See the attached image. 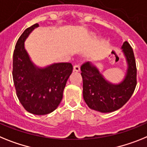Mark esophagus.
Segmentation results:
<instances>
[{
	"mask_svg": "<svg viewBox=\"0 0 147 147\" xmlns=\"http://www.w3.org/2000/svg\"><path fill=\"white\" fill-rule=\"evenodd\" d=\"M73 71L74 72H79L80 71V66H79V65H75L73 66Z\"/></svg>",
	"mask_w": 147,
	"mask_h": 147,
	"instance_id": "34e87169",
	"label": "esophagus"
}]
</instances>
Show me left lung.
I'll return each mask as SVG.
<instances>
[{
	"instance_id": "obj_1",
	"label": "left lung",
	"mask_w": 147,
	"mask_h": 147,
	"mask_svg": "<svg viewBox=\"0 0 147 147\" xmlns=\"http://www.w3.org/2000/svg\"><path fill=\"white\" fill-rule=\"evenodd\" d=\"M121 49L127 69L124 78L119 84L107 81L92 62H86L81 66L83 96L90 109L103 113L114 112L123 107L133 94L137 84L134 52L127 41L123 42Z\"/></svg>"
}]
</instances>
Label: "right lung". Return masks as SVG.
I'll return each mask as SVG.
<instances>
[{
  "label": "right lung",
  "instance_id": "1",
  "mask_svg": "<svg viewBox=\"0 0 147 147\" xmlns=\"http://www.w3.org/2000/svg\"><path fill=\"white\" fill-rule=\"evenodd\" d=\"M38 26L35 24L27 28L18 38L14 50L12 77L18 98L24 109L32 114L43 115L55 110L61 103L72 65L55 63L39 67L33 63L24 43Z\"/></svg>",
  "mask_w": 147,
  "mask_h": 147
}]
</instances>
